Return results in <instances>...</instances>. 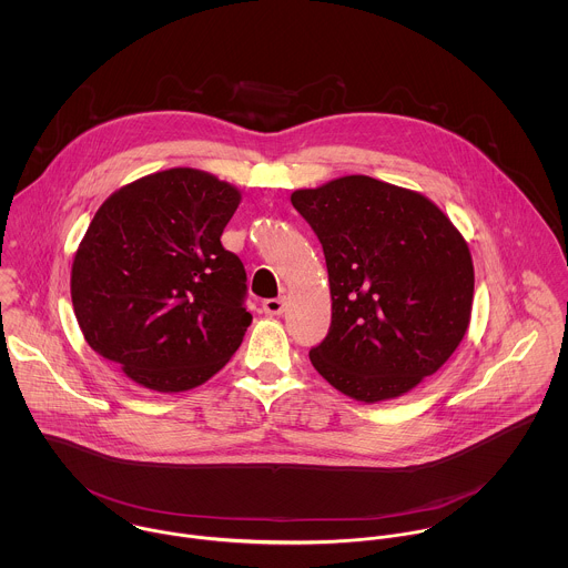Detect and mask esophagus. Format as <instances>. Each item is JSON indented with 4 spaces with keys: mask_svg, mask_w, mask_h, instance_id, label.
Listing matches in <instances>:
<instances>
[{
    "mask_svg": "<svg viewBox=\"0 0 568 568\" xmlns=\"http://www.w3.org/2000/svg\"><path fill=\"white\" fill-rule=\"evenodd\" d=\"M284 306H286L284 297H273V300H264V302H262V311H264L266 315H271V317L282 315V313H284Z\"/></svg>",
    "mask_w": 568,
    "mask_h": 568,
    "instance_id": "obj_1",
    "label": "esophagus"
}]
</instances>
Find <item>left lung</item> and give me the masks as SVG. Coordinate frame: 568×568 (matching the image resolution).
I'll use <instances>...</instances> for the list:
<instances>
[{
    "label": "left lung",
    "instance_id": "8db88e82",
    "mask_svg": "<svg viewBox=\"0 0 568 568\" xmlns=\"http://www.w3.org/2000/svg\"><path fill=\"white\" fill-rule=\"evenodd\" d=\"M324 246L332 324L313 367L361 403L398 398L435 374L473 313L468 243L419 192L365 174L295 190Z\"/></svg>",
    "mask_w": 568,
    "mask_h": 568
}]
</instances>
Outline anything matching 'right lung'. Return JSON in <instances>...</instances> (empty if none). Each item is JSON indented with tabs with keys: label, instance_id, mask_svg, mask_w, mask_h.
I'll use <instances>...</instances> for the list:
<instances>
[{
	"label": "right lung",
	"instance_id": "obj_1",
	"mask_svg": "<svg viewBox=\"0 0 568 568\" xmlns=\"http://www.w3.org/2000/svg\"><path fill=\"white\" fill-rule=\"evenodd\" d=\"M241 192L210 172L170 168L113 192L72 264L84 341L153 392L210 381L243 343L246 273L221 236Z\"/></svg>",
	"mask_w": 568,
	"mask_h": 568
}]
</instances>
